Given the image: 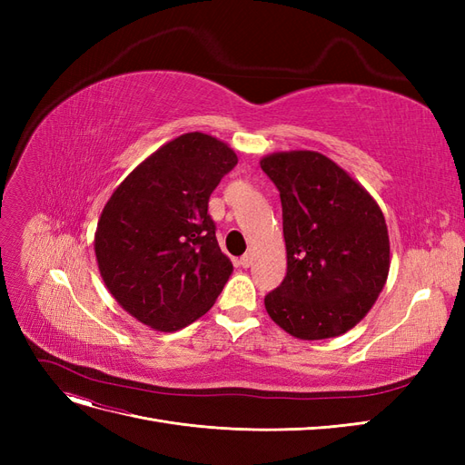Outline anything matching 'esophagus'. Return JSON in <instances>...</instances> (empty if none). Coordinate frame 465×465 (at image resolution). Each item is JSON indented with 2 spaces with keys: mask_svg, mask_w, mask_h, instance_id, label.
<instances>
[{
  "mask_svg": "<svg viewBox=\"0 0 465 465\" xmlns=\"http://www.w3.org/2000/svg\"><path fill=\"white\" fill-rule=\"evenodd\" d=\"M252 263H254V254H252V252H248V254H244V256L241 258V265H242V267H250Z\"/></svg>",
  "mask_w": 465,
  "mask_h": 465,
  "instance_id": "obj_1",
  "label": "esophagus"
}]
</instances>
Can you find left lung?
Segmentation results:
<instances>
[{
    "label": "left lung",
    "mask_w": 465,
    "mask_h": 465,
    "mask_svg": "<svg viewBox=\"0 0 465 465\" xmlns=\"http://www.w3.org/2000/svg\"><path fill=\"white\" fill-rule=\"evenodd\" d=\"M260 166L279 190L287 248V275L265 297V311L297 340L343 335L386 285L390 236L382 209L318 151L272 153Z\"/></svg>",
    "instance_id": "left-lung-1"
}]
</instances>
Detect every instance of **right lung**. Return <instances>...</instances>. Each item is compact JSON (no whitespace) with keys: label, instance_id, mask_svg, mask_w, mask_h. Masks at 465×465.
<instances>
[{"label":"right lung","instance_id":"1","mask_svg":"<svg viewBox=\"0 0 465 465\" xmlns=\"http://www.w3.org/2000/svg\"><path fill=\"white\" fill-rule=\"evenodd\" d=\"M238 163L221 139L190 132L151 153L112 192L94 232L104 285L151 330L176 331L215 304L232 273L209 195Z\"/></svg>","mask_w":465,"mask_h":465}]
</instances>
